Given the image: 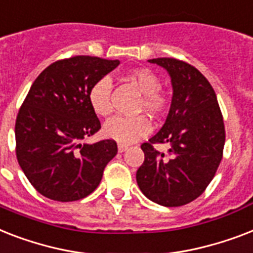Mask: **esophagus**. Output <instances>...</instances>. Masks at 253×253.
Masks as SVG:
<instances>
[{"label": "esophagus", "mask_w": 253, "mask_h": 253, "mask_svg": "<svg viewBox=\"0 0 253 253\" xmlns=\"http://www.w3.org/2000/svg\"><path fill=\"white\" fill-rule=\"evenodd\" d=\"M126 149H128V145H124V143H119V145H117V150H119V153H124Z\"/></svg>", "instance_id": "obj_1"}]
</instances>
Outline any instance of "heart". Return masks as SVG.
<instances>
[{"label": "heart", "instance_id": "b5f03b06", "mask_svg": "<svg viewBox=\"0 0 253 253\" xmlns=\"http://www.w3.org/2000/svg\"><path fill=\"white\" fill-rule=\"evenodd\" d=\"M128 77L142 92L139 108H143L151 115H161L169 104V99L159 90L161 81L158 76L147 68H137L130 70ZM111 91L112 81L110 77H102L92 84L88 91L90 104L99 116L107 117L112 114L114 108L111 102ZM150 129V121L143 115L134 117L116 116L104 124L103 133L104 136L115 139L117 142L132 143L146 136Z\"/></svg>", "mask_w": 253, "mask_h": 253}]
</instances>
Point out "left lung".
<instances>
[{"label":"left lung","mask_w":253,"mask_h":253,"mask_svg":"<svg viewBox=\"0 0 253 253\" xmlns=\"http://www.w3.org/2000/svg\"><path fill=\"white\" fill-rule=\"evenodd\" d=\"M171 78L172 99L165 124L141 145L145 161L137 169L139 189L162 207L196 200L213 180L225 146V125L217 95L205 77L176 58H153ZM153 143H169V157Z\"/></svg>","instance_id":"1"}]
</instances>
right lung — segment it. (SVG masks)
Returning a JSON list of instances; mask_svg holds the SVG:
<instances>
[{
  "instance_id": "obj_1",
  "label": "right lung",
  "mask_w": 253,
  "mask_h": 253,
  "mask_svg": "<svg viewBox=\"0 0 253 253\" xmlns=\"http://www.w3.org/2000/svg\"><path fill=\"white\" fill-rule=\"evenodd\" d=\"M119 64L76 56L53 62L32 84L15 123L17 158L28 181L46 199H84L117 154L114 139L84 141L100 129L88 91Z\"/></svg>"
}]
</instances>
